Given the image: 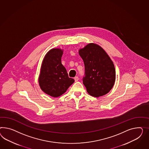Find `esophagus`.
<instances>
[{"mask_svg": "<svg viewBox=\"0 0 149 149\" xmlns=\"http://www.w3.org/2000/svg\"><path fill=\"white\" fill-rule=\"evenodd\" d=\"M74 80H75V82H77V81L79 80V77H74Z\"/></svg>", "mask_w": 149, "mask_h": 149, "instance_id": "1", "label": "esophagus"}]
</instances>
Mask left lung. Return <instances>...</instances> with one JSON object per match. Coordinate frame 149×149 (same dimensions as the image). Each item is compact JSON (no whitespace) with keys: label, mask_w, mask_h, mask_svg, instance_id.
Instances as JSON below:
<instances>
[{"label":"left lung","mask_w":149,"mask_h":149,"mask_svg":"<svg viewBox=\"0 0 149 149\" xmlns=\"http://www.w3.org/2000/svg\"><path fill=\"white\" fill-rule=\"evenodd\" d=\"M85 64L82 81L87 92L95 97L104 95L111 91L116 80V71L112 61L99 45H87L79 50Z\"/></svg>","instance_id":"left-lung-1"}]
</instances>
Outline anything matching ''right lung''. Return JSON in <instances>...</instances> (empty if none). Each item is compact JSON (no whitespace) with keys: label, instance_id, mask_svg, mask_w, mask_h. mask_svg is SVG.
Wrapping results in <instances>:
<instances>
[{"label":"right lung","instance_id":"add662e5","mask_svg":"<svg viewBox=\"0 0 149 149\" xmlns=\"http://www.w3.org/2000/svg\"><path fill=\"white\" fill-rule=\"evenodd\" d=\"M63 51L52 49L44 57L40 69L39 84L46 94L57 97L66 92L74 80L69 77L66 69L61 63Z\"/></svg>","mask_w":149,"mask_h":149}]
</instances>
